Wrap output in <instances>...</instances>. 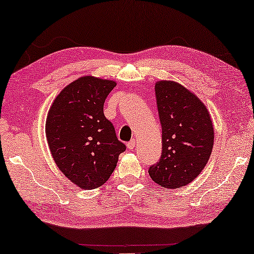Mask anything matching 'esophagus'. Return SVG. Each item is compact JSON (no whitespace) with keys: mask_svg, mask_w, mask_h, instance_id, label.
Returning a JSON list of instances; mask_svg holds the SVG:
<instances>
[{"mask_svg":"<svg viewBox=\"0 0 254 254\" xmlns=\"http://www.w3.org/2000/svg\"><path fill=\"white\" fill-rule=\"evenodd\" d=\"M135 140H131V141L127 142V148L130 149V150H132V149L135 148Z\"/></svg>","mask_w":254,"mask_h":254,"instance_id":"1","label":"esophagus"}]
</instances>
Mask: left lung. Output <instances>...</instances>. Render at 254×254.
Wrapping results in <instances>:
<instances>
[{
	"instance_id": "obj_1",
	"label": "left lung",
	"mask_w": 254,
	"mask_h": 254,
	"mask_svg": "<svg viewBox=\"0 0 254 254\" xmlns=\"http://www.w3.org/2000/svg\"><path fill=\"white\" fill-rule=\"evenodd\" d=\"M162 124V156L149 167L154 182L176 189L192 182L206 166L214 146V127L202 102L182 84L155 86Z\"/></svg>"
}]
</instances>
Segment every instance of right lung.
Wrapping results in <instances>:
<instances>
[{
    "instance_id": "add662e5",
    "label": "right lung",
    "mask_w": 254,
    "mask_h": 254,
    "mask_svg": "<svg viewBox=\"0 0 254 254\" xmlns=\"http://www.w3.org/2000/svg\"><path fill=\"white\" fill-rule=\"evenodd\" d=\"M116 83L82 76L54 100L46 120V138L54 162L64 175L84 190L103 185L126 151L104 103Z\"/></svg>"
}]
</instances>
